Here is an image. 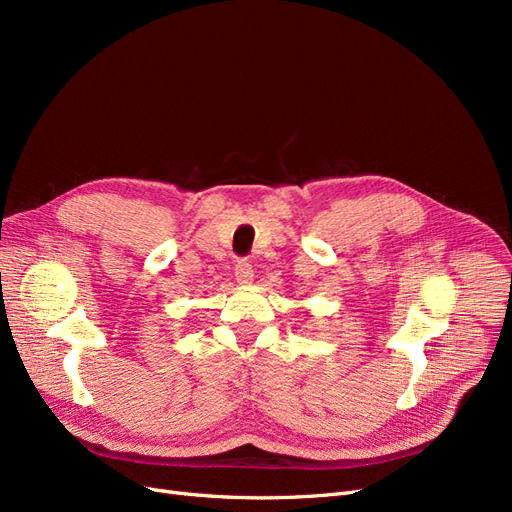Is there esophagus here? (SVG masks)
<instances>
[{"label": "esophagus", "instance_id": "esophagus-1", "mask_svg": "<svg viewBox=\"0 0 512 512\" xmlns=\"http://www.w3.org/2000/svg\"><path fill=\"white\" fill-rule=\"evenodd\" d=\"M235 280L239 284H252L254 280V269L247 260H239L237 267H235Z\"/></svg>", "mask_w": 512, "mask_h": 512}]
</instances>
